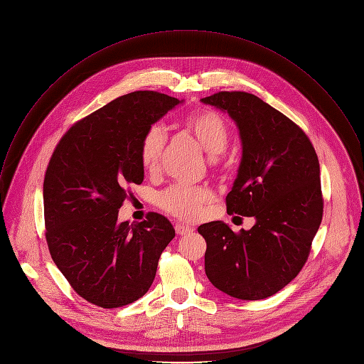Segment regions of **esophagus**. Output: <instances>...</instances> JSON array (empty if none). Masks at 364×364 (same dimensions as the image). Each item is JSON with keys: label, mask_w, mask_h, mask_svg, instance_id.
I'll use <instances>...</instances> for the list:
<instances>
[{"label": "esophagus", "mask_w": 364, "mask_h": 364, "mask_svg": "<svg viewBox=\"0 0 364 364\" xmlns=\"http://www.w3.org/2000/svg\"><path fill=\"white\" fill-rule=\"evenodd\" d=\"M175 231L179 235H188V234L193 232V228L189 227V225H185V224H176L175 225Z\"/></svg>", "instance_id": "obj_1"}]
</instances>
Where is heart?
Returning <instances> with one entry per match:
<instances>
[{
  "mask_svg": "<svg viewBox=\"0 0 364 364\" xmlns=\"http://www.w3.org/2000/svg\"><path fill=\"white\" fill-rule=\"evenodd\" d=\"M181 126L206 154H209V164L213 168L225 169L230 166L231 162L224 151L230 143L231 132L227 120L220 113L210 109H202L183 116ZM165 141L166 134L159 124H152L144 132L139 146V158L146 172L154 173L159 169ZM212 199V191L206 186L176 183L162 191L156 198V203L161 209L179 220L193 221L202 215Z\"/></svg>",
  "mask_w": 364,
  "mask_h": 364,
  "instance_id": "heart-1",
  "label": "heart"
}]
</instances>
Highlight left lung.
<instances>
[{
  "label": "left lung",
  "instance_id": "8db88e82",
  "mask_svg": "<svg viewBox=\"0 0 364 364\" xmlns=\"http://www.w3.org/2000/svg\"><path fill=\"white\" fill-rule=\"evenodd\" d=\"M202 102L240 129L242 159L227 210L255 218L250 231L234 232L223 221L198 228L205 272L231 297L262 300L293 281L310 255L323 220L318 158L300 126L251 93L218 92Z\"/></svg>",
  "mask_w": 364,
  "mask_h": 364
}]
</instances>
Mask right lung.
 <instances>
[{"instance_id": "add662e5", "label": "right lung", "mask_w": 364, "mask_h": 364, "mask_svg": "<svg viewBox=\"0 0 364 364\" xmlns=\"http://www.w3.org/2000/svg\"><path fill=\"white\" fill-rule=\"evenodd\" d=\"M179 103L149 90L120 96L73 124L51 155L43 185L47 245L71 288L97 307L146 294L175 237L161 213L134 224L119 223L117 213L143 182L144 132Z\"/></svg>"}]
</instances>
